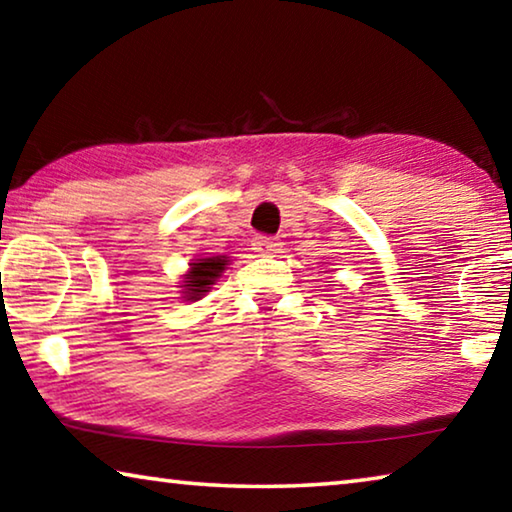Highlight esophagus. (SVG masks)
Here are the masks:
<instances>
[{
	"label": "esophagus",
	"instance_id": "34e87169",
	"mask_svg": "<svg viewBox=\"0 0 512 512\" xmlns=\"http://www.w3.org/2000/svg\"><path fill=\"white\" fill-rule=\"evenodd\" d=\"M280 239H271V237H255L253 239V250L262 257H271L275 253H280Z\"/></svg>",
	"mask_w": 512,
	"mask_h": 512
}]
</instances>
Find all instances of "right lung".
<instances>
[{"label": "right lung", "instance_id": "add662e5", "mask_svg": "<svg viewBox=\"0 0 512 512\" xmlns=\"http://www.w3.org/2000/svg\"><path fill=\"white\" fill-rule=\"evenodd\" d=\"M230 266L228 255H210V257H196L189 262V268L180 280V298L185 302H196L212 291V287L219 282L225 268Z\"/></svg>", "mask_w": 512, "mask_h": 512}]
</instances>
